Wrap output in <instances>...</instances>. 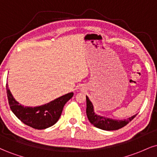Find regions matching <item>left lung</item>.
Wrapping results in <instances>:
<instances>
[{
    "label": "left lung",
    "mask_w": 157,
    "mask_h": 157,
    "mask_svg": "<svg viewBox=\"0 0 157 157\" xmlns=\"http://www.w3.org/2000/svg\"><path fill=\"white\" fill-rule=\"evenodd\" d=\"M86 115H87L89 122L92 125L96 128L105 131L118 130V129L125 126L136 116V114H135L131 117L128 118L127 120H113V119L97 115L94 111L93 104L91 103L87 96H86Z\"/></svg>",
    "instance_id": "1"
}]
</instances>
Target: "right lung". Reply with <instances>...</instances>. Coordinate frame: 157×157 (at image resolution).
Instances as JSON below:
<instances>
[{"mask_svg":"<svg viewBox=\"0 0 157 157\" xmlns=\"http://www.w3.org/2000/svg\"><path fill=\"white\" fill-rule=\"evenodd\" d=\"M6 93L10 109L14 114L25 125L33 128L42 130L49 128L58 121L65 104L71 97L74 93L63 95L47 104L28 107L23 106L15 100L6 83Z\"/></svg>","mask_w":157,"mask_h":157,"instance_id":"obj_1","label":"right lung"}]
</instances>
